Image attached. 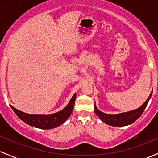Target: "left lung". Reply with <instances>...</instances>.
I'll return each instance as SVG.
<instances>
[{"label": "left lung", "instance_id": "left-lung-1", "mask_svg": "<svg viewBox=\"0 0 158 158\" xmlns=\"http://www.w3.org/2000/svg\"><path fill=\"white\" fill-rule=\"evenodd\" d=\"M152 92L148 97L147 100L146 101L143 105H142L139 108L136 110H131V111L126 112V113L119 114L117 115H110V114H107L105 113H102L100 110H99L97 108L95 105H94V110L95 113L98 117L102 119L104 123L106 124L110 125L112 126H128V125L131 124L134 122H135L137 119L142 115V114L146 109V106H147L148 101H149L150 98L152 97Z\"/></svg>", "mask_w": 158, "mask_h": 158}]
</instances>
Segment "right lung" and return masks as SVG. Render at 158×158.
<instances>
[{
    "instance_id": "1",
    "label": "right lung",
    "mask_w": 158,
    "mask_h": 158,
    "mask_svg": "<svg viewBox=\"0 0 158 158\" xmlns=\"http://www.w3.org/2000/svg\"><path fill=\"white\" fill-rule=\"evenodd\" d=\"M76 94L70 99V102L63 110L58 113L50 114V115H37V114H29L23 113L21 110L16 109L11 106L16 115L21 120L30 126L42 129H51L59 126L68 119L73 110L76 100Z\"/></svg>"
}]
</instances>
